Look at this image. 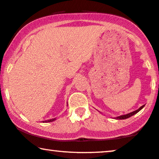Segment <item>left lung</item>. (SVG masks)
Here are the masks:
<instances>
[{
  "mask_svg": "<svg viewBox=\"0 0 159 159\" xmlns=\"http://www.w3.org/2000/svg\"><path fill=\"white\" fill-rule=\"evenodd\" d=\"M144 106H145V105H143V106H141L140 107H139V109H137V111L132 112V113H129L126 114V115H123V116H118V117H116V119H126V118H129V117H131V116H134V114H136V113H138V112H139V111H140V110H142V109L143 108Z\"/></svg>",
  "mask_w": 159,
  "mask_h": 159,
  "instance_id": "8db88e82",
  "label": "left lung"
}]
</instances>
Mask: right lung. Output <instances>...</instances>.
<instances>
[{"mask_svg": "<svg viewBox=\"0 0 159 159\" xmlns=\"http://www.w3.org/2000/svg\"><path fill=\"white\" fill-rule=\"evenodd\" d=\"M55 118H52V119H49V120H45L44 122H52L53 120H54Z\"/></svg>", "mask_w": 159, "mask_h": 159, "instance_id": "add662e5", "label": "right lung"}]
</instances>
